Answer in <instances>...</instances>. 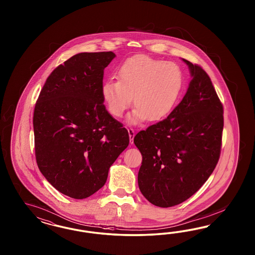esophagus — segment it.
I'll use <instances>...</instances> for the list:
<instances>
[{
  "instance_id": "obj_1",
  "label": "esophagus",
  "mask_w": 255,
  "mask_h": 255,
  "mask_svg": "<svg viewBox=\"0 0 255 255\" xmlns=\"http://www.w3.org/2000/svg\"><path fill=\"white\" fill-rule=\"evenodd\" d=\"M128 132H129V138H130V143L132 144L133 143V138H134V135H135V132L133 131V129L129 128L128 129Z\"/></svg>"
}]
</instances>
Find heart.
Instances as JSON below:
<instances>
[{"label": "heart", "mask_w": 255, "mask_h": 255, "mask_svg": "<svg viewBox=\"0 0 255 255\" xmlns=\"http://www.w3.org/2000/svg\"><path fill=\"white\" fill-rule=\"evenodd\" d=\"M118 79H108L103 84L102 96L109 113L121 118L134 95L136 107L128 116L131 124L164 119L177 104L184 85L182 71L176 63L144 55L124 63Z\"/></svg>", "instance_id": "obj_1"}]
</instances>
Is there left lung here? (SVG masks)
<instances>
[{"mask_svg": "<svg viewBox=\"0 0 255 255\" xmlns=\"http://www.w3.org/2000/svg\"><path fill=\"white\" fill-rule=\"evenodd\" d=\"M192 80L169 116L139 131L133 143L142 157L138 186L154 206L170 208L190 198L219 161L224 109L208 74L182 59Z\"/></svg>", "mask_w": 255, "mask_h": 255, "instance_id": "1", "label": "left lung"}]
</instances>
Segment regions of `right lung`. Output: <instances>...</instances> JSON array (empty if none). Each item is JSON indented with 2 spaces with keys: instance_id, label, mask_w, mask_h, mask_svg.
Segmentation results:
<instances>
[{
  "instance_id": "right-lung-1",
  "label": "right lung",
  "mask_w": 255,
  "mask_h": 255,
  "mask_svg": "<svg viewBox=\"0 0 255 255\" xmlns=\"http://www.w3.org/2000/svg\"><path fill=\"white\" fill-rule=\"evenodd\" d=\"M115 57L112 51L71 57L47 77L34 108L39 169L71 198L84 199L105 185L110 166L129 145L128 131L102 96L104 70Z\"/></svg>"
}]
</instances>
